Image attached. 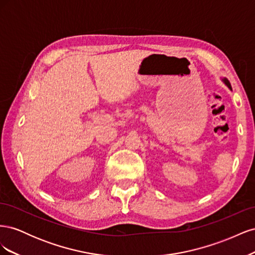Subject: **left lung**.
Wrapping results in <instances>:
<instances>
[{
	"instance_id": "1",
	"label": "left lung",
	"mask_w": 255,
	"mask_h": 255,
	"mask_svg": "<svg viewBox=\"0 0 255 255\" xmlns=\"http://www.w3.org/2000/svg\"><path fill=\"white\" fill-rule=\"evenodd\" d=\"M223 82L226 83V85H227V86H228L230 89H232V87H231V84H230V82H229L227 79H223Z\"/></svg>"
}]
</instances>
